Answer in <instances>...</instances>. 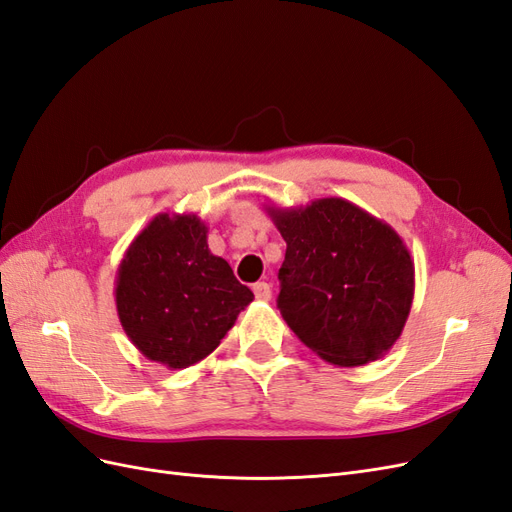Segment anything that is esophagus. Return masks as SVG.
I'll return each instance as SVG.
<instances>
[{
	"label": "esophagus",
	"instance_id": "esophagus-1",
	"mask_svg": "<svg viewBox=\"0 0 512 512\" xmlns=\"http://www.w3.org/2000/svg\"><path fill=\"white\" fill-rule=\"evenodd\" d=\"M253 291H255V298H259V300H270L272 298V287L268 283H255Z\"/></svg>",
	"mask_w": 512,
	"mask_h": 512
}]
</instances>
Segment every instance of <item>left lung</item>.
<instances>
[{
    "label": "left lung",
    "instance_id": "obj_1",
    "mask_svg": "<svg viewBox=\"0 0 512 512\" xmlns=\"http://www.w3.org/2000/svg\"><path fill=\"white\" fill-rule=\"evenodd\" d=\"M266 212L287 242L276 300L287 326L337 367L382 358L414 300V259L399 233L341 197Z\"/></svg>",
    "mask_w": 512,
    "mask_h": 512
}]
</instances>
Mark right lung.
<instances>
[{"mask_svg":"<svg viewBox=\"0 0 512 512\" xmlns=\"http://www.w3.org/2000/svg\"><path fill=\"white\" fill-rule=\"evenodd\" d=\"M253 291L208 248L197 214H158L126 248L115 276V306L128 339L167 369L210 356Z\"/></svg>","mask_w":512,"mask_h":512,"instance_id":"1","label":"right lung"}]
</instances>
